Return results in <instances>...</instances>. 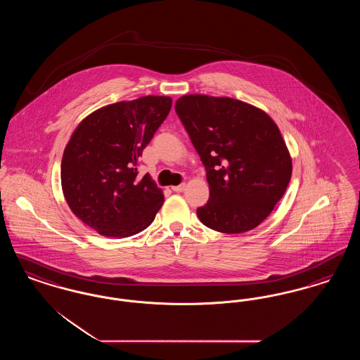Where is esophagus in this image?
<instances>
[{"label":"esophagus","mask_w":360,"mask_h":360,"mask_svg":"<svg viewBox=\"0 0 360 360\" xmlns=\"http://www.w3.org/2000/svg\"><path fill=\"white\" fill-rule=\"evenodd\" d=\"M186 188V184H181V185H178V186H172V191H175V193H181V191H184Z\"/></svg>","instance_id":"obj_1"}]
</instances>
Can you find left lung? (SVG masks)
Listing matches in <instances>:
<instances>
[{"label":"left lung","instance_id":"1","mask_svg":"<svg viewBox=\"0 0 360 360\" xmlns=\"http://www.w3.org/2000/svg\"><path fill=\"white\" fill-rule=\"evenodd\" d=\"M175 110L206 169L201 223L221 233L257 228L290 182V153L278 125L264 110L231 97L186 94Z\"/></svg>","mask_w":360,"mask_h":360}]
</instances>
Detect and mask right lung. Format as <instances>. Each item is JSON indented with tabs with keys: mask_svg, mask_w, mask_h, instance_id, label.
Wrapping results in <instances>:
<instances>
[{
	"mask_svg": "<svg viewBox=\"0 0 360 360\" xmlns=\"http://www.w3.org/2000/svg\"><path fill=\"white\" fill-rule=\"evenodd\" d=\"M172 97L144 96L103 106L78 124L60 165L71 212L106 238H128L154 221L165 195L137 159L172 109Z\"/></svg>",
	"mask_w": 360,
	"mask_h": 360,
	"instance_id": "right-lung-1",
	"label": "right lung"
}]
</instances>
